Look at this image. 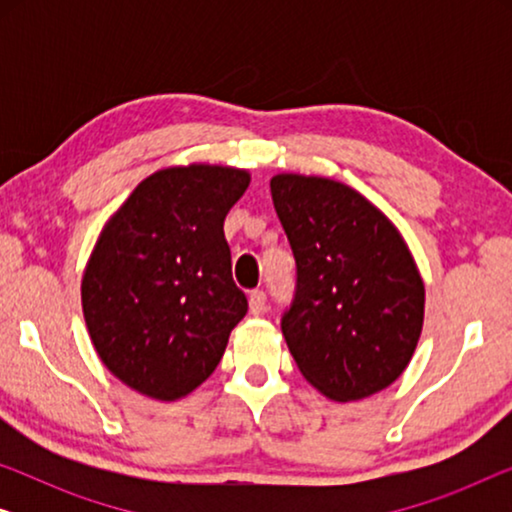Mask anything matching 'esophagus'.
Listing matches in <instances>:
<instances>
[{
    "label": "esophagus",
    "mask_w": 512,
    "mask_h": 512,
    "mask_svg": "<svg viewBox=\"0 0 512 512\" xmlns=\"http://www.w3.org/2000/svg\"><path fill=\"white\" fill-rule=\"evenodd\" d=\"M265 310H268V298H265L263 291H251L249 293V312L251 314H263Z\"/></svg>",
    "instance_id": "esophagus-1"
}]
</instances>
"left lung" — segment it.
Wrapping results in <instances>:
<instances>
[{"mask_svg": "<svg viewBox=\"0 0 512 512\" xmlns=\"http://www.w3.org/2000/svg\"><path fill=\"white\" fill-rule=\"evenodd\" d=\"M270 191L298 265L282 319L298 370L338 403L387 389L424 326V279L401 230L335 179L282 172Z\"/></svg>", "mask_w": 512, "mask_h": 512, "instance_id": "left-lung-1", "label": "left lung"}]
</instances>
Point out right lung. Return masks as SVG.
I'll use <instances>...</instances> for the list:
<instances>
[{"label": "right lung", "mask_w": 512, "mask_h": 512, "mask_svg": "<svg viewBox=\"0 0 512 512\" xmlns=\"http://www.w3.org/2000/svg\"><path fill=\"white\" fill-rule=\"evenodd\" d=\"M249 170L172 165L109 216L83 270L90 342L114 377L153 401H179L219 366L247 314L223 221Z\"/></svg>", "instance_id": "add662e5"}]
</instances>
